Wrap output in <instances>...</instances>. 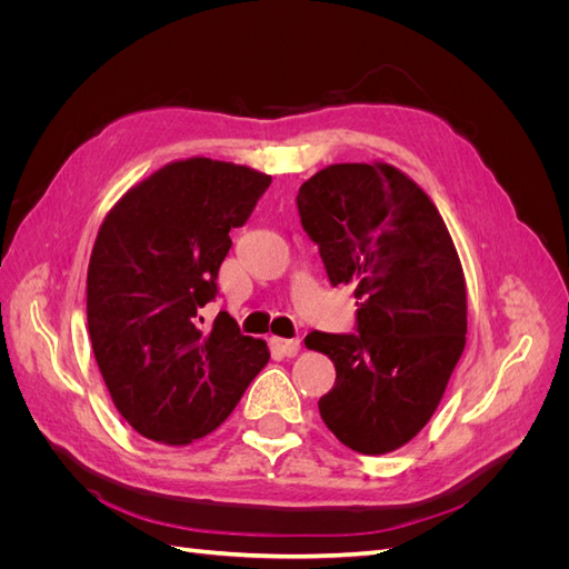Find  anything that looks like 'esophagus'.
Listing matches in <instances>:
<instances>
[{"label":"esophagus","mask_w":569,"mask_h":569,"mask_svg":"<svg viewBox=\"0 0 569 569\" xmlns=\"http://www.w3.org/2000/svg\"><path fill=\"white\" fill-rule=\"evenodd\" d=\"M270 347H272L274 351H278V353H282V356L291 358V356H297V353H299V349H301V341H299V339L272 337V339H270Z\"/></svg>","instance_id":"esophagus-1"}]
</instances>
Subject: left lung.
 <instances>
[{
  "label": "left lung",
  "instance_id": "1",
  "mask_svg": "<svg viewBox=\"0 0 569 569\" xmlns=\"http://www.w3.org/2000/svg\"><path fill=\"white\" fill-rule=\"evenodd\" d=\"M297 206L327 278L358 299L356 335L306 337L337 370L320 418L351 451L401 449L435 416L465 349L468 289L449 228L385 161L318 170Z\"/></svg>",
  "mask_w": 569,
  "mask_h": 569
}]
</instances>
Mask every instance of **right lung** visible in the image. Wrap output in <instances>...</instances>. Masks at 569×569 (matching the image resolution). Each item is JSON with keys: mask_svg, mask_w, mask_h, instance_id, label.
Wrapping results in <instances>:
<instances>
[{"mask_svg": "<svg viewBox=\"0 0 569 569\" xmlns=\"http://www.w3.org/2000/svg\"><path fill=\"white\" fill-rule=\"evenodd\" d=\"M270 176L192 157L159 168L118 199L88 268V330L111 401L142 437L184 446L228 420L268 363L263 339L220 311L230 230L242 228Z\"/></svg>", "mask_w": 569, "mask_h": 569, "instance_id": "add662e5", "label": "right lung"}]
</instances>
